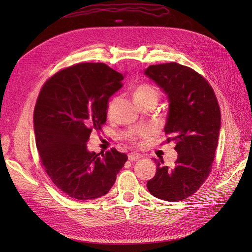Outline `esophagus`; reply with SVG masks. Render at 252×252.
<instances>
[{
    "mask_svg": "<svg viewBox=\"0 0 252 252\" xmlns=\"http://www.w3.org/2000/svg\"><path fill=\"white\" fill-rule=\"evenodd\" d=\"M141 158H142V156L138 155V154H129L128 155V159H129V161H135V159H139Z\"/></svg>",
    "mask_w": 252,
    "mask_h": 252,
    "instance_id": "34e87169",
    "label": "esophagus"
}]
</instances>
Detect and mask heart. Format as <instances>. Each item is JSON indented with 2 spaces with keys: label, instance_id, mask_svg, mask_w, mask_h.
Listing matches in <instances>:
<instances>
[{
  "label": "heart",
  "instance_id": "1",
  "mask_svg": "<svg viewBox=\"0 0 252 252\" xmlns=\"http://www.w3.org/2000/svg\"><path fill=\"white\" fill-rule=\"evenodd\" d=\"M133 96H134V100H135L136 103L140 102L141 100H144V98H150V97H154V98H157V100H158V91L154 86L149 85V84H141V85H139L138 87L135 88ZM118 101H119L118 96L112 97L111 100L109 101V103L107 105V114H108V116H111V114L113 113L114 109H116V106L118 104ZM150 134H151L150 129L144 128V129H141L140 131L134 132L133 134L129 135L128 140L132 142V143H139L140 139L148 138Z\"/></svg>",
  "mask_w": 252,
  "mask_h": 252
}]
</instances>
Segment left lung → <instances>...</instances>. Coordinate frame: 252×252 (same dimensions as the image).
I'll return each mask as SVG.
<instances>
[{"instance_id":"1","label":"left lung","mask_w":252,"mask_h":252,"mask_svg":"<svg viewBox=\"0 0 252 252\" xmlns=\"http://www.w3.org/2000/svg\"><path fill=\"white\" fill-rule=\"evenodd\" d=\"M145 74L168 95L166 143L174 141L178 151L172 168L162 158L154 159L158 168L147 188L158 199L185 200L200 189L212 168L220 127L218 98L203 75L179 63L150 65Z\"/></svg>"}]
</instances>
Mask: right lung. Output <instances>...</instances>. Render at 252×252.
Segmentation results:
<instances>
[{"label":"right lung","instance_id":"1","mask_svg":"<svg viewBox=\"0 0 252 252\" xmlns=\"http://www.w3.org/2000/svg\"><path fill=\"white\" fill-rule=\"evenodd\" d=\"M124 75L104 63H80L44 83L34 106L36 148L45 171L67 196L93 200L107 193L127 156L111 148L89 152L93 130H102L109 97Z\"/></svg>","mask_w":252,"mask_h":252}]
</instances>
